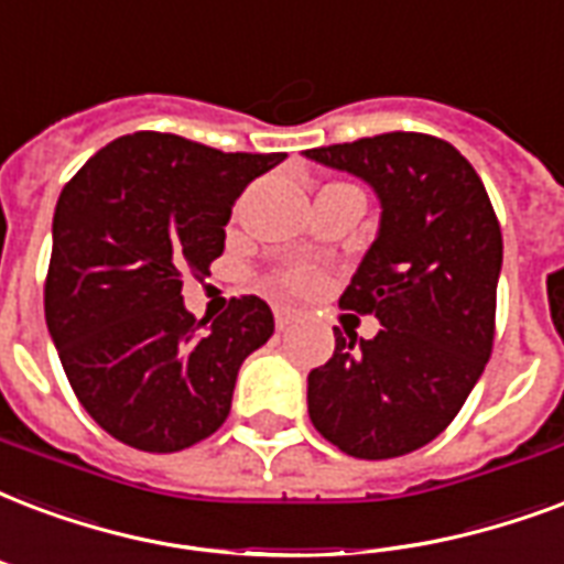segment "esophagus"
I'll list each match as a JSON object with an SVG mask.
<instances>
[{"label":"esophagus","mask_w":564,"mask_h":564,"mask_svg":"<svg viewBox=\"0 0 564 564\" xmlns=\"http://www.w3.org/2000/svg\"><path fill=\"white\" fill-rule=\"evenodd\" d=\"M274 322H278V328L286 330L299 322V313L290 311V307H274Z\"/></svg>","instance_id":"34e87169"}]
</instances>
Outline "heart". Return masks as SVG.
Instances as JSON below:
<instances>
[{
	"label": "heart",
	"mask_w": 564,
	"mask_h": 564,
	"mask_svg": "<svg viewBox=\"0 0 564 564\" xmlns=\"http://www.w3.org/2000/svg\"><path fill=\"white\" fill-rule=\"evenodd\" d=\"M281 283L290 292H311L319 286V272L311 265H292V269L281 272Z\"/></svg>",
	"instance_id": "obj_1"
}]
</instances>
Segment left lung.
<instances>
[{
  "instance_id": "obj_1",
  "label": "left lung",
  "mask_w": 564,
  "mask_h": 564,
  "mask_svg": "<svg viewBox=\"0 0 564 564\" xmlns=\"http://www.w3.org/2000/svg\"><path fill=\"white\" fill-rule=\"evenodd\" d=\"M304 153L367 180L381 200L376 242L339 295L381 330L334 328V355L307 376V411L346 455L399 458L453 423L491 358L500 221L470 162L435 135L384 132Z\"/></svg>"
}]
</instances>
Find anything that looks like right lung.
Segmentation results:
<instances>
[{"instance_id":"add662e5","label":"right lung","mask_w":564,"mask_h":564,"mask_svg":"<svg viewBox=\"0 0 564 564\" xmlns=\"http://www.w3.org/2000/svg\"><path fill=\"white\" fill-rule=\"evenodd\" d=\"M283 159L144 129L97 150L62 188L46 328L82 408L120 444L180 453L230 414L242 360L274 334L272 311L242 295L206 325L180 292L225 251L236 197Z\"/></svg>"}]
</instances>
